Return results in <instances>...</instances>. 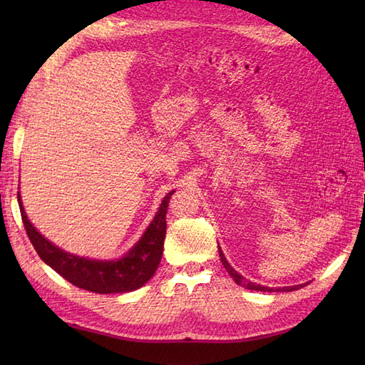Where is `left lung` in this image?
<instances>
[{"label":"left lung","mask_w":365,"mask_h":365,"mask_svg":"<svg viewBox=\"0 0 365 365\" xmlns=\"http://www.w3.org/2000/svg\"><path fill=\"white\" fill-rule=\"evenodd\" d=\"M220 257H221V262H222L224 268L227 269V273L232 276V279H234V281H235L238 285L245 287V289L257 290V292H293V290H298V289H301V287L304 285V284H301V285H293V287H282V289H276V290H274V289H271V287H263V285H259V284H255V282L247 281L246 277H243L242 274L237 273V271L229 265V262L226 260V257H224V254H222V251H221V247H220Z\"/></svg>","instance_id":"left-lung-1"}]
</instances>
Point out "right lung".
<instances>
[{
    "instance_id": "obj_1",
    "label": "right lung",
    "mask_w": 365,
    "mask_h": 365,
    "mask_svg": "<svg viewBox=\"0 0 365 365\" xmlns=\"http://www.w3.org/2000/svg\"><path fill=\"white\" fill-rule=\"evenodd\" d=\"M173 195L174 191H170L163 199L157 215L149 227L145 229L141 240L123 257L108 262L78 257V255L59 250L58 246H54L43 235L38 234L29 222L21 204L20 192L17 199L23 226H25L38 257L71 284L83 290L106 294L133 292L143 287L155 274L163 255V243H165L166 235V212Z\"/></svg>"
}]
</instances>
